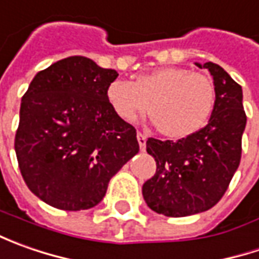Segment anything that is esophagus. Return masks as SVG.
I'll list each match as a JSON object with an SVG mask.
<instances>
[{"mask_svg":"<svg viewBox=\"0 0 259 259\" xmlns=\"http://www.w3.org/2000/svg\"><path fill=\"white\" fill-rule=\"evenodd\" d=\"M137 140H138V144H140V148L144 151L145 150V145H147V137L144 134H141V133H138L137 134Z\"/></svg>","mask_w":259,"mask_h":259,"instance_id":"esophagus-1","label":"esophagus"}]
</instances>
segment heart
Here are the masks:
<instances>
[{
	"instance_id": "obj_1",
	"label": "heart",
	"mask_w": 259,
	"mask_h": 259,
	"mask_svg": "<svg viewBox=\"0 0 259 259\" xmlns=\"http://www.w3.org/2000/svg\"><path fill=\"white\" fill-rule=\"evenodd\" d=\"M106 99L119 119L133 124L148 111L161 134L180 140L197 133L207 122L216 89L204 73L167 66L140 75L133 83L115 80L106 89Z\"/></svg>"
}]
</instances>
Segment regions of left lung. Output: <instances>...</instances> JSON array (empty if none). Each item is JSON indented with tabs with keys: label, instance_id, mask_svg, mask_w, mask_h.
Here are the masks:
<instances>
[{
	"label": "left lung",
	"instance_id": "8db88e82",
	"mask_svg": "<svg viewBox=\"0 0 259 259\" xmlns=\"http://www.w3.org/2000/svg\"><path fill=\"white\" fill-rule=\"evenodd\" d=\"M203 67L213 76L216 89L207 125L176 143L147 140V153L154 157L157 170L143 186V196L151 210L170 218L213 207L241 163L246 125L242 89L219 65L207 62Z\"/></svg>",
	"mask_w": 259,
	"mask_h": 259
}]
</instances>
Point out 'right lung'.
I'll list each match as a JSON object with an SVG mask.
<instances>
[{
    "mask_svg": "<svg viewBox=\"0 0 259 259\" xmlns=\"http://www.w3.org/2000/svg\"><path fill=\"white\" fill-rule=\"evenodd\" d=\"M118 77L83 56L40 70L21 99L14 148L27 187L62 210L91 209L140 151L137 131L106 99Z\"/></svg>",
    "mask_w": 259,
    "mask_h": 259,
    "instance_id": "add662e5",
    "label": "right lung"
}]
</instances>
